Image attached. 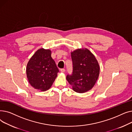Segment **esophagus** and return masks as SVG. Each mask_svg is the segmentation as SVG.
I'll list each match as a JSON object with an SVG mask.
<instances>
[{"instance_id":"obj_1","label":"esophagus","mask_w":132,"mask_h":132,"mask_svg":"<svg viewBox=\"0 0 132 132\" xmlns=\"http://www.w3.org/2000/svg\"><path fill=\"white\" fill-rule=\"evenodd\" d=\"M60 71H61V72H62V73H64V72H65V70L64 68H61V69H60Z\"/></svg>"}]
</instances>
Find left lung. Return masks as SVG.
Returning <instances> with one entry per match:
<instances>
[{
	"mask_svg": "<svg viewBox=\"0 0 132 132\" xmlns=\"http://www.w3.org/2000/svg\"><path fill=\"white\" fill-rule=\"evenodd\" d=\"M73 72L66 79L73 90L84 93L90 90L98 78L100 66L94 55L87 48L78 49L71 53Z\"/></svg>",
	"mask_w": 132,
	"mask_h": 132,
	"instance_id": "8db88e82",
	"label": "left lung"
}]
</instances>
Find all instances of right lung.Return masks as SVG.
<instances>
[{
    "label": "right lung",
    "instance_id": "1",
    "mask_svg": "<svg viewBox=\"0 0 132 132\" xmlns=\"http://www.w3.org/2000/svg\"><path fill=\"white\" fill-rule=\"evenodd\" d=\"M59 69L51 57L50 50H38L28 62L27 77L30 85L44 92L49 89L57 77Z\"/></svg>",
    "mask_w": 132,
    "mask_h": 132
}]
</instances>
